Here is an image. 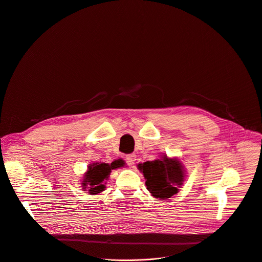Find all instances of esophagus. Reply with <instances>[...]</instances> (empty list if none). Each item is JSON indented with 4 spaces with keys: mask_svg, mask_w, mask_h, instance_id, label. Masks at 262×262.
I'll list each match as a JSON object with an SVG mask.
<instances>
[{
    "mask_svg": "<svg viewBox=\"0 0 262 262\" xmlns=\"http://www.w3.org/2000/svg\"><path fill=\"white\" fill-rule=\"evenodd\" d=\"M126 161H127L128 165H130V166L134 165V163H135V161H136V155H134V154L127 155V156H126Z\"/></svg>",
    "mask_w": 262,
    "mask_h": 262,
    "instance_id": "34e87169",
    "label": "esophagus"
}]
</instances>
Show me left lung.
Wrapping results in <instances>:
<instances>
[{"label":"left lung","instance_id":"1","mask_svg":"<svg viewBox=\"0 0 262 262\" xmlns=\"http://www.w3.org/2000/svg\"><path fill=\"white\" fill-rule=\"evenodd\" d=\"M137 167L143 173L146 189L159 199H167L177 194L186 177L183 164L166 155L161 159L140 163Z\"/></svg>","mask_w":262,"mask_h":262}]
</instances>
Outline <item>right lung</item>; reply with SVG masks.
<instances>
[{
    "mask_svg": "<svg viewBox=\"0 0 262 262\" xmlns=\"http://www.w3.org/2000/svg\"><path fill=\"white\" fill-rule=\"evenodd\" d=\"M125 165V162L122 159L116 160L112 162V164L108 163H93L90 164L88 167V171L83 176L82 180V189L85 191L88 188L89 193L92 195H97L101 193L102 191L105 190V185L106 183H104V181L107 180L112 170L123 167Z\"/></svg>",
    "mask_w": 262,
    "mask_h": 262,
    "instance_id": "obj_1",
    "label": "right lung"
}]
</instances>
